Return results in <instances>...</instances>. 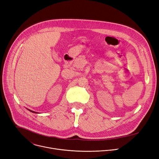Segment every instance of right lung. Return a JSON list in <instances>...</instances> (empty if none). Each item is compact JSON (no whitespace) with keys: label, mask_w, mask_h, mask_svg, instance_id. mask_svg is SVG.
Segmentation results:
<instances>
[{"label":"right lung","mask_w":159,"mask_h":159,"mask_svg":"<svg viewBox=\"0 0 159 159\" xmlns=\"http://www.w3.org/2000/svg\"><path fill=\"white\" fill-rule=\"evenodd\" d=\"M29 111H30L31 112H33V113H36V112H35V111H31V110H29Z\"/></svg>","instance_id":"right-lung-1"}]
</instances>
